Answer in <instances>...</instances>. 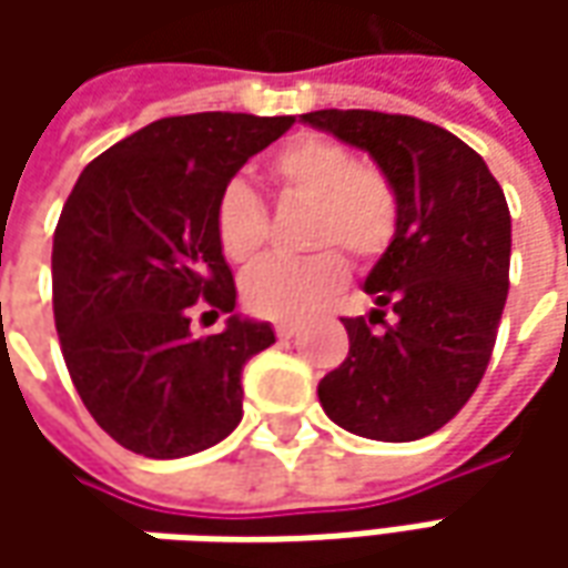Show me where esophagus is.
Wrapping results in <instances>:
<instances>
[{
    "mask_svg": "<svg viewBox=\"0 0 568 568\" xmlns=\"http://www.w3.org/2000/svg\"><path fill=\"white\" fill-rule=\"evenodd\" d=\"M274 332H277V338L281 341H291L296 335V325H291V322H277Z\"/></svg>",
    "mask_w": 568,
    "mask_h": 568,
    "instance_id": "1",
    "label": "esophagus"
}]
</instances>
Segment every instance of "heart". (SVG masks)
<instances>
[{
	"instance_id": "heart-1",
	"label": "heart",
	"mask_w": 568,
	"mask_h": 568,
	"mask_svg": "<svg viewBox=\"0 0 568 568\" xmlns=\"http://www.w3.org/2000/svg\"><path fill=\"white\" fill-rule=\"evenodd\" d=\"M268 176L287 195L313 202L303 262H262L243 281V303L255 316L303 322L347 284V258L373 262L392 246L398 202L379 170L363 166L351 148L325 135H300L274 151ZM214 233L224 258L252 265L268 243V211L243 180H230L214 202Z\"/></svg>"
}]
</instances>
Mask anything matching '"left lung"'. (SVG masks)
I'll return each mask as SVG.
<instances>
[{
  "instance_id": "8db88e82",
  "label": "left lung",
  "mask_w": 568,
  "mask_h": 568,
  "mask_svg": "<svg viewBox=\"0 0 568 568\" xmlns=\"http://www.w3.org/2000/svg\"><path fill=\"white\" fill-rule=\"evenodd\" d=\"M303 122L369 151L398 202L395 240L363 284L379 310L341 318L351 351L318 382V402L366 439L429 436L468 404L490 363L509 294L506 195L484 158L433 122L376 110H316Z\"/></svg>"
}]
</instances>
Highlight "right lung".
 I'll return each instance as SVG.
<instances>
[{
    "label": "right lung",
    "instance_id": "1",
    "mask_svg": "<svg viewBox=\"0 0 568 568\" xmlns=\"http://www.w3.org/2000/svg\"><path fill=\"white\" fill-rule=\"evenodd\" d=\"M294 116H166L78 176L53 236V316L78 395L103 433L144 458H183L243 420V366L272 347L268 322L230 316L189 332L192 310L233 313L236 284L214 202Z\"/></svg>",
    "mask_w": 568,
    "mask_h": 568
}]
</instances>
